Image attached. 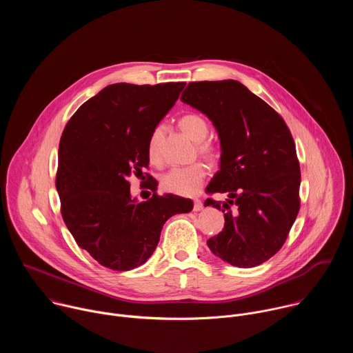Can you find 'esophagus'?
<instances>
[{
  "label": "esophagus",
  "instance_id": "1",
  "mask_svg": "<svg viewBox=\"0 0 353 353\" xmlns=\"http://www.w3.org/2000/svg\"><path fill=\"white\" fill-rule=\"evenodd\" d=\"M203 207H204L203 201H201V199H195V201H194V211H195V212L203 210Z\"/></svg>",
  "mask_w": 353,
  "mask_h": 353
}]
</instances>
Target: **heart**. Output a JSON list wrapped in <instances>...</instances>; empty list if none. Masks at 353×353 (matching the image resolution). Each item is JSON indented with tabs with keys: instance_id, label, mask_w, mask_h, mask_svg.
Segmentation results:
<instances>
[{
	"instance_id": "b5f03b06",
	"label": "heart",
	"mask_w": 353,
	"mask_h": 353,
	"mask_svg": "<svg viewBox=\"0 0 353 353\" xmlns=\"http://www.w3.org/2000/svg\"><path fill=\"white\" fill-rule=\"evenodd\" d=\"M180 130L196 142L198 154L208 162H214L218 157L215 143L211 139H205L210 131L208 121L204 116L198 113H187L179 120ZM163 137V125H157L148 139V158L152 163H158L161 159V141ZM207 176V169L203 163L195 162L188 166L170 168L159 177V184L163 191L191 196L195 195L203 185Z\"/></svg>"
}]
</instances>
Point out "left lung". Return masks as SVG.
Instances as JSON below:
<instances>
[{
    "mask_svg": "<svg viewBox=\"0 0 353 353\" xmlns=\"http://www.w3.org/2000/svg\"><path fill=\"white\" fill-rule=\"evenodd\" d=\"M181 102L204 113L221 139L208 194L226 192L225 228L207 244L223 261L257 267L283 245L300 210V166L283 119L239 81L190 82ZM230 205H236L232 212ZM205 205L221 210L212 198ZM222 212H225L222 210Z\"/></svg>",
    "mask_w": 353,
    "mask_h": 353,
    "instance_id": "left-lung-1",
    "label": "left lung"
}]
</instances>
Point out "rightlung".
I'll return each mask as SVG.
<instances>
[{"label": "right lung", "mask_w": 353, "mask_h": 353, "mask_svg": "<svg viewBox=\"0 0 353 353\" xmlns=\"http://www.w3.org/2000/svg\"><path fill=\"white\" fill-rule=\"evenodd\" d=\"M185 82L113 83L85 102L67 123L59 148L56 188L63 219L77 244L106 268L128 271L155 251L165 222L192 210L173 194L138 203L131 176L148 166V139L174 106ZM150 194V192H149Z\"/></svg>", "instance_id": "add662e5"}]
</instances>
